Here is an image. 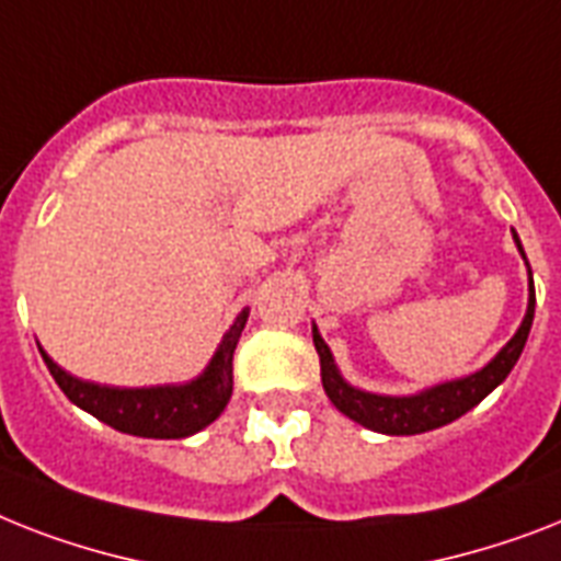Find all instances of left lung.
I'll return each mask as SVG.
<instances>
[{
	"mask_svg": "<svg viewBox=\"0 0 561 561\" xmlns=\"http://www.w3.org/2000/svg\"><path fill=\"white\" fill-rule=\"evenodd\" d=\"M513 241H516L518 253L525 259V248L518 241L516 230H513ZM533 311H536V288H533V271L527 265V311L525 320L518 325V331L507 340L502 352L495 354L486 366H481L472 375L455 377V380H444L430 389L414 391V394H375V391L357 389L340 375L336 359L328 348V343L320 336V328L313 325V345L320 354L322 366V389H325L328 400L334 403L345 417H352L354 423L366 426L380 435H421V432L438 430L446 423L458 421L461 414L470 412L478 407L481 400L507 380L513 366L518 363L522 352H525L527 334L533 325Z\"/></svg>",
	"mask_w": 561,
	"mask_h": 561,
	"instance_id": "obj_1",
	"label": "left lung"
}]
</instances>
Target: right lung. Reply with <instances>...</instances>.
Wrapping results in <instances>:
<instances>
[{
	"label": "right lung",
	"mask_w": 561,
	"mask_h": 561,
	"mask_svg": "<svg viewBox=\"0 0 561 561\" xmlns=\"http://www.w3.org/2000/svg\"><path fill=\"white\" fill-rule=\"evenodd\" d=\"M248 317L250 308H241L233 325L221 336L216 354L209 357L207 368L186 383L140 386V389L89 383V380L68 375L66 368H59L45 354L43 345H39V354L62 394L112 430L138 435V438H190L216 421L233 394V352Z\"/></svg>",
	"instance_id": "obj_1"
}]
</instances>
